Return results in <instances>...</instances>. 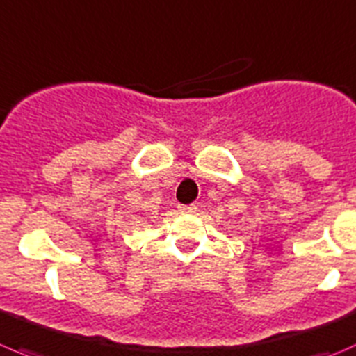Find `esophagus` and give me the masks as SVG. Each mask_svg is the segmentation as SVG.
<instances>
[{"label": "esophagus", "instance_id": "esophagus-1", "mask_svg": "<svg viewBox=\"0 0 356 356\" xmlns=\"http://www.w3.org/2000/svg\"><path fill=\"white\" fill-rule=\"evenodd\" d=\"M177 209L181 213H195L198 207L196 205H177Z\"/></svg>", "mask_w": 356, "mask_h": 356}]
</instances>
